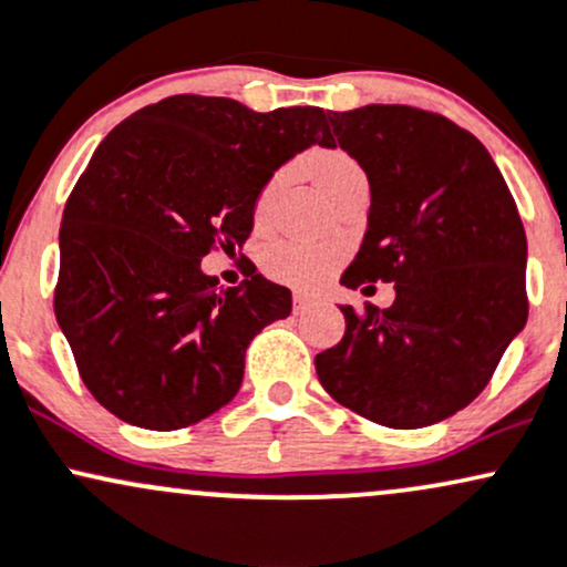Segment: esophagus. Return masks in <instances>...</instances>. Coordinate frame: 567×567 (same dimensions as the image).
<instances>
[{
  "mask_svg": "<svg viewBox=\"0 0 567 567\" xmlns=\"http://www.w3.org/2000/svg\"><path fill=\"white\" fill-rule=\"evenodd\" d=\"M312 305H316V299L308 297V295H299V291H297V295H295V312H297V316H299V312L310 310Z\"/></svg>",
  "mask_w": 567,
  "mask_h": 567,
  "instance_id": "34e87169",
  "label": "esophagus"
}]
</instances>
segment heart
Listing matches in <instances>:
<instances>
[{
	"mask_svg": "<svg viewBox=\"0 0 567 567\" xmlns=\"http://www.w3.org/2000/svg\"><path fill=\"white\" fill-rule=\"evenodd\" d=\"M312 172H316L318 185L329 196L337 185H342L344 179L363 175L361 166L352 162L344 153H321V156L312 158ZM278 188V179H272L268 190L262 193V209L270 202L272 190ZM339 259H342V249L337 244H305V241H278L270 244L265 251L262 265L265 272L276 281L286 286H295V289H316L326 278L331 276V270L337 268Z\"/></svg>",
	"mask_w": 567,
	"mask_h": 567,
	"instance_id": "heart-1",
	"label": "heart"
}]
</instances>
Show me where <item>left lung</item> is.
I'll return each mask as SVG.
<instances>
[{
    "label": "left lung",
    "mask_w": 567,
    "mask_h": 567,
    "mask_svg": "<svg viewBox=\"0 0 567 567\" xmlns=\"http://www.w3.org/2000/svg\"><path fill=\"white\" fill-rule=\"evenodd\" d=\"M329 124L331 148L371 188L369 228L339 284H395V302L363 318L339 305L348 326L316 355L318 379L371 422L427 427L481 395L528 321L520 215L485 145L445 116L363 105L329 111Z\"/></svg>",
    "instance_id": "1"
}]
</instances>
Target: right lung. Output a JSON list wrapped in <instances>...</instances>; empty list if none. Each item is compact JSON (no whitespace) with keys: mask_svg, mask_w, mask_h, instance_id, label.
Here are the masks:
<instances>
[{"mask_svg":"<svg viewBox=\"0 0 567 567\" xmlns=\"http://www.w3.org/2000/svg\"><path fill=\"white\" fill-rule=\"evenodd\" d=\"M310 145L331 148L323 109L202 95L145 105L97 145L63 209L55 318L113 416L179 430L233 401L291 291L259 272L223 289L202 259L249 238L259 193Z\"/></svg>","mask_w":567,"mask_h":567,"instance_id":"add662e5","label":"right lung"}]
</instances>
